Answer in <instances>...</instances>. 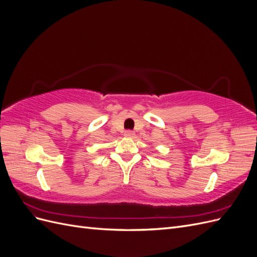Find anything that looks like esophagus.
<instances>
[{
    "label": "esophagus",
    "mask_w": 257,
    "mask_h": 257,
    "mask_svg": "<svg viewBox=\"0 0 257 257\" xmlns=\"http://www.w3.org/2000/svg\"><path fill=\"white\" fill-rule=\"evenodd\" d=\"M134 135H135V133L131 130H126L125 132H124V136H126V137H133Z\"/></svg>",
    "instance_id": "1"
}]
</instances>
